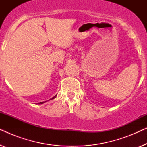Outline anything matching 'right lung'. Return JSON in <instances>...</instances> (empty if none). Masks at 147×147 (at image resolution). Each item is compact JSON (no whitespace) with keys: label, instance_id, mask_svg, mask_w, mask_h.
I'll return each mask as SVG.
<instances>
[{"label":"right lung","instance_id":"right-lung-1","mask_svg":"<svg viewBox=\"0 0 147 147\" xmlns=\"http://www.w3.org/2000/svg\"><path fill=\"white\" fill-rule=\"evenodd\" d=\"M56 96H57V95H55V96H54V97H53V98H51V99H50V100H53V99H54V98H56ZM45 102H40V103H39V104H43V103H45Z\"/></svg>","mask_w":147,"mask_h":147}]
</instances>
